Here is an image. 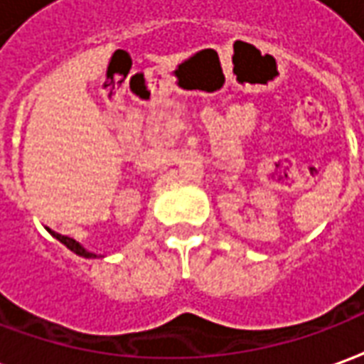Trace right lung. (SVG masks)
<instances>
[{"label":"right lung","mask_w":364,"mask_h":364,"mask_svg":"<svg viewBox=\"0 0 364 364\" xmlns=\"http://www.w3.org/2000/svg\"><path fill=\"white\" fill-rule=\"evenodd\" d=\"M52 236L56 237V240H60V242H62V244L66 245L68 250H70V252H74L75 255H80V257H85V259H91V257H97L95 253H91V252H87V250H85V247H83L82 244H77V242H75V240H72V237H68V236H62V234H54V232H50Z\"/></svg>","instance_id":"obj_1"}]
</instances>
